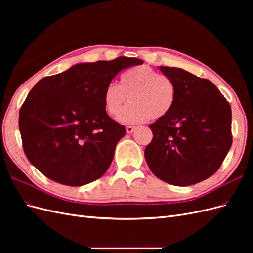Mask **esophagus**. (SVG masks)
<instances>
[{
	"label": "esophagus",
	"mask_w": 253,
	"mask_h": 253,
	"mask_svg": "<svg viewBox=\"0 0 253 253\" xmlns=\"http://www.w3.org/2000/svg\"><path fill=\"white\" fill-rule=\"evenodd\" d=\"M135 126H127L126 127V133L127 134H132L134 131H135Z\"/></svg>",
	"instance_id": "esophagus-1"
}]
</instances>
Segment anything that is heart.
<instances>
[{
	"instance_id": "1",
	"label": "heart",
	"mask_w": 253,
	"mask_h": 253,
	"mask_svg": "<svg viewBox=\"0 0 253 253\" xmlns=\"http://www.w3.org/2000/svg\"><path fill=\"white\" fill-rule=\"evenodd\" d=\"M131 102L121 111L127 97ZM176 102L173 81L153 68L141 65L131 68L120 77V85L109 83L103 91L104 108L122 124L136 125L149 118L158 120L172 111Z\"/></svg>"
}]
</instances>
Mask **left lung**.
<instances>
[{"mask_svg":"<svg viewBox=\"0 0 253 253\" xmlns=\"http://www.w3.org/2000/svg\"><path fill=\"white\" fill-rule=\"evenodd\" d=\"M176 87L166 117L149 126L153 139L144 150L152 173L186 187L215 173L232 144L231 108L214 84L182 68L159 66Z\"/></svg>","mask_w":253,"mask_h":253,"instance_id":"1","label":"left lung"}]
</instances>
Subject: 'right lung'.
I'll use <instances>...</instances> for the list:
<instances>
[{
  "label": "right lung",
  "instance_id": "1",
  "mask_svg": "<svg viewBox=\"0 0 253 253\" xmlns=\"http://www.w3.org/2000/svg\"><path fill=\"white\" fill-rule=\"evenodd\" d=\"M137 58L79 63L42 78L29 91L19 115L23 149L29 163L49 179L78 187L109 169L125 126L106 114L105 86Z\"/></svg>",
  "mask_w": 253,
  "mask_h": 253
}]
</instances>
